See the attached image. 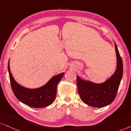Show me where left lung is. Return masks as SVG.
<instances>
[{
  "label": "left lung",
  "mask_w": 131,
  "mask_h": 131,
  "mask_svg": "<svg viewBox=\"0 0 131 131\" xmlns=\"http://www.w3.org/2000/svg\"><path fill=\"white\" fill-rule=\"evenodd\" d=\"M117 57V67L115 72L108 79L102 83H95L86 81L77 76L78 92L82 101L87 105L96 108L108 105L116 96L120 81L123 76V62L114 42Z\"/></svg>",
  "instance_id": "obj_1"
}]
</instances>
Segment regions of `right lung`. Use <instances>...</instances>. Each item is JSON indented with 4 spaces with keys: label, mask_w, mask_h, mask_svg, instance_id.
<instances>
[{
    "label": "right lung",
    "mask_w": 131,
    "mask_h": 131,
    "mask_svg": "<svg viewBox=\"0 0 131 131\" xmlns=\"http://www.w3.org/2000/svg\"><path fill=\"white\" fill-rule=\"evenodd\" d=\"M8 72L13 93L22 103L30 107L41 108L48 107L53 103L57 93V86L62 79L64 72L54 76L42 87L36 89H29L21 86L12 75L8 62Z\"/></svg>",
    "instance_id": "add662e5"
}]
</instances>
